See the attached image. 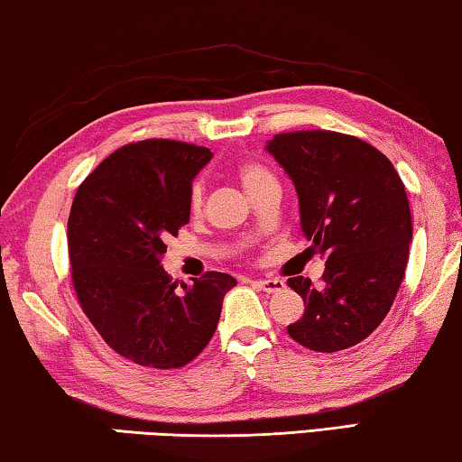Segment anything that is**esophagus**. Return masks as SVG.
Wrapping results in <instances>:
<instances>
[{
	"instance_id": "34e87169",
	"label": "esophagus",
	"mask_w": 462,
	"mask_h": 462,
	"mask_svg": "<svg viewBox=\"0 0 462 462\" xmlns=\"http://www.w3.org/2000/svg\"><path fill=\"white\" fill-rule=\"evenodd\" d=\"M257 288H261L263 291H267V294H277V291L285 290V283L282 280H259V282H253Z\"/></svg>"
}]
</instances>
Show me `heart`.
Returning a JSON list of instances; mask_svg holds the SVG:
<instances>
[{
    "mask_svg": "<svg viewBox=\"0 0 462 462\" xmlns=\"http://www.w3.org/2000/svg\"><path fill=\"white\" fill-rule=\"evenodd\" d=\"M238 179L243 182L248 195L254 197L261 193L263 189H267L269 185H277V180L273 174H271L265 166L259 162H243L238 166ZM203 180L197 179L191 185V191H189V208L197 211L203 205Z\"/></svg>",
    "mask_w": 462,
    "mask_h": 462,
    "instance_id": "b5f03b06",
    "label": "heart"
}]
</instances>
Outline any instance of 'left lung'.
I'll use <instances>...</instances> for the list:
<instances>
[{
  "instance_id": "obj_1",
  "label": "left lung",
  "mask_w": 462,
  "mask_h": 462,
  "mask_svg": "<svg viewBox=\"0 0 462 462\" xmlns=\"http://www.w3.org/2000/svg\"><path fill=\"white\" fill-rule=\"evenodd\" d=\"M267 152L294 180L302 234L327 259L323 285L288 280L306 306L288 333L320 354L357 346L389 314L405 275L413 236L405 185L383 152L337 131L277 134Z\"/></svg>"
}]
</instances>
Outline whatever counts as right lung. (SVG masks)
Returning <instances> with one entry per match:
<instances>
[{"label": "right lung", "instance_id": "1", "mask_svg": "<svg viewBox=\"0 0 462 462\" xmlns=\"http://www.w3.org/2000/svg\"><path fill=\"white\" fill-rule=\"evenodd\" d=\"M211 156L174 139L127 143L73 197L68 246L78 302L106 346L139 365L171 370L195 360L236 285L208 271L179 290L160 267L164 240L189 224V191Z\"/></svg>", "mask_w": 462, "mask_h": 462}]
</instances>
